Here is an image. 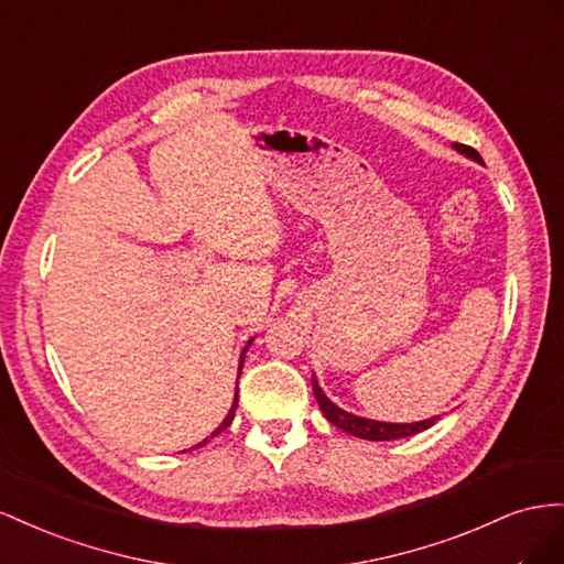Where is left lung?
Returning a JSON list of instances; mask_svg holds the SVG:
<instances>
[{
  "label": "left lung",
  "instance_id": "8db88e82",
  "mask_svg": "<svg viewBox=\"0 0 564 564\" xmlns=\"http://www.w3.org/2000/svg\"><path fill=\"white\" fill-rule=\"evenodd\" d=\"M456 151H460V153H465L468 158L477 160V163H481V155L473 147H465V143H456ZM312 390H314V397L318 401L321 411H324V415L328 417V421L335 427H340V430L354 434V437L371 440V442H390V440L411 437V434H417V432L432 427L434 423H437V417H440V415H434V417H427V421H421V423H378V421H368V417H359V415H351V413H347L343 409H337L333 401L324 394V390L318 388L316 378H312Z\"/></svg>",
  "mask_w": 564,
  "mask_h": 564
}]
</instances>
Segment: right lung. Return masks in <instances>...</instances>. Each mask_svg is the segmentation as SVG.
<instances>
[{"mask_svg": "<svg viewBox=\"0 0 564 564\" xmlns=\"http://www.w3.org/2000/svg\"><path fill=\"white\" fill-rule=\"evenodd\" d=\"M250 345V343H248ZM248 349V347H246ZM246 349H243V354H240V364H243V357H246ZM238 371H240V368H238ZM236 406H238V390H236V399H234V406H231V411H229V415L227 417H224V421H221V425L210 434V440L213 437H217V434L221 432V430H227L229 425H231V421H234V415H236ZM203 444H207V440H203L200 444H196V446H193V448H198V446H203Z\"/></svg>", "mask_w": 564, "mask_h": 564, "instance_id": "obj_1", "label": "right lung"}]
</instances>
